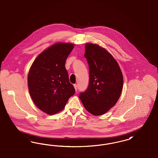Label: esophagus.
Masks as SVG:
<instances>
[{
    "instance_id": "1",
    "label": "esophagus",
    "mask_w": 158,
    "mask_h": 158,
    "mask_svg": "<svg viewBox=\"0 0 158 158\" xmlns=\"http://www.w3.org/2000/svg\"><path fill=\"white\" fill-rule=\"evenodd\" d=\"M74 87L75 90L77 91V90L78 89V86H77V84H74Z\"/></svg>"
}]
</instances>
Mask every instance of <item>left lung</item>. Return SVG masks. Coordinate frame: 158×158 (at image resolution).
I'll return each instance as SVG.
<instances>
[{"label":"left lung","mask_w":158,"mask_h":158,"mask_svg":"<svg viewBox=\"0 0 158 158\" xmlns=\"http://www.w3.org/2000/svg\"><path fill=\"white\" fill-rule=\"evenodd\" d=\"M84 56L89 65V84L79 98L87 111L100 116L112 108L121 95L123 77L114 57L97 44L88 43Z\"/></svg>","instance_id":"obj_1"}]
</instances>
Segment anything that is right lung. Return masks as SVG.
Segmentation results:
<instances>
[{"instance_id": "add662e5", "label": "right lung", "mask_w": 158, "mask_h": 158, "mask_svg": "<svg viewBox=\"0 0 158 158\" xmlns=\"http://www.w3.org/2000/svg\"><path fill=\"white\" fill-rule=\"evenodd\" d=\"M74 47L71 43H56L38 55L29 69L27 85L31 98L49 115L63 110L75 93L65 67Z\"/></svg>"}]
</instances>
